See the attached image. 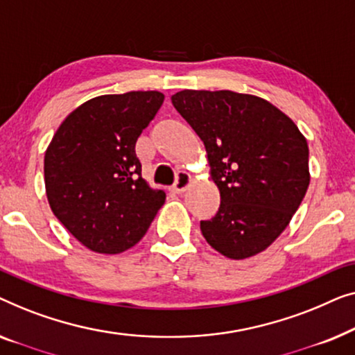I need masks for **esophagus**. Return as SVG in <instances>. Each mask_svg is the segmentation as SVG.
Instances as JSON below:
<instances>
[{
  "instance_id": "34e87169",
  "label": "esophagus",
  "mask_w": 355,
  "mask_h": 355,
  "mask_svg": "<svg viewBox=\"0 0 355 355\" xmlns=\"http://www.w3.org/2000/svg\"><path fill=\"white\" fill-rule=\"evenodd\" d=\"M189 183H191V175H189V173H187V172H180L177 175L175 183H173V187L171 189L173 193L180 194L189 187Z\"/></svg>"
}]
</instances>
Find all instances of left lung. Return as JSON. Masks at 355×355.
Segmentation results:
<instances>
[{"instance_id":"left-lung-1","label":"left lung","mask_w":355,"mask_h":355,"mask_svg":"<svg viewBox=\"0 0 355 355\" xmlns=\"http://www.w3.org/2000/svg\"><path fill=\"white\" fill-rule=\"evenodd\" d=\"M172 104L204 141L220 207L202 236L228 259L267 249L306 196L309 146L291 119L266 99L230 89H183Z\"/></svg>"}]
</instances>
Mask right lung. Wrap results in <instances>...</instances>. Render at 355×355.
I'll list each match as a JSON object with an SVG mask.
<instances>
[{
	"label": "right lung",
	"instance_id": "obj_1",
	"mask_svg": "<svg viewBox=\"0 0 355 355\" xmlns=\"http://www.w3.org/2000/svg\"><path fill=\"white\" fill-rule=\"evenodd\" d=\"M164 103L159 92L103 94L69 114L44 153L58 220L85 248L119 254L148 232L166 201L141 177L135 144Z\"/></svg>",
	"mask_w": 355,
	"mask_h": 355
}]
</instances>
